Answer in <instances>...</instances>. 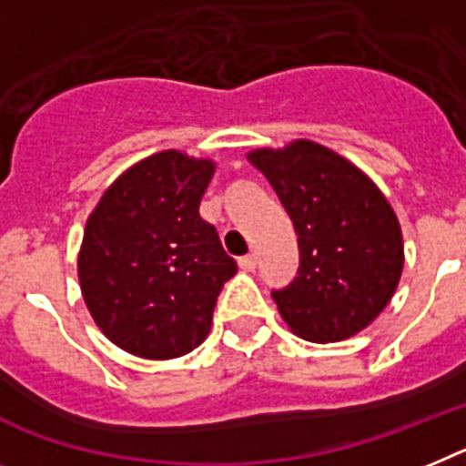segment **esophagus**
Here are the masks:
<instances>
[{"instance_id":"1","label":"esophagus","mask_w":466,"mask_h":466,"mask_svg":"<svg viewBox=\"0 0 466 466\" xmlns=\"http://www.w3.org/2000/svg\"><path fill=\"white\" fill-rule=\"evenodd\" d=\"M256 263H258V258L253 256V253H248V256H241L239 258V268L241 269H248V272H251V269H256Z\"/></svg>"}]
</instances>
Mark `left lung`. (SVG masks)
I'll list each match as a JSON object with an SVG mask.
<instances>
[{
	"label": "left lung",
	"instance_id": "1",
	"mask_svg": "<svg viewBox=\"0 0 466 466\" xmlns=\"http://www.w3.org/2000/svg\"><path fill=\"white\" fill-rule=\"evenodd\" d=\"M299 234V275L272 291L293 334L315 343L358 334L389 306L402 272V234L386 197L362 170L322 144L256 148Z\"/></svg>",
	"mask_w": 466,
	"mask_h": 466
}]
</instances>
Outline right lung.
<instances>
[{"label":"right lung","mask_w":466,"mask_h":466,"mask_svg":"<svg viewBox=\"0 0 466 466\" xmlns=\"http://www.w3.org/2000/svg\"><path fill=\"white\" fill-rule=\"evenodd\" d=\"M215 163L160 151L125 170L89 215L77 277L94 322L123 350L170 360L201 346L237 272L198 215Z\"/></svg>","instance_id":"right-lung-1"}]
</instances>
